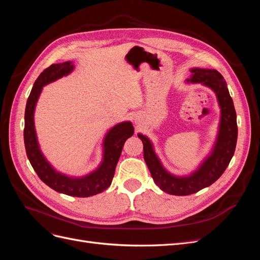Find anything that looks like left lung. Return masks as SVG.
<instances>
[{
	"instance_id": "obj_1",
	"label": "left lung",
	"mask_w": 260,
	"mask_h": 260,
	"mask_svg": "<svg viewBox=\"0 0 260 260\" xmlns=\"http://www.w3.org/2000/svg\"><path fill=\"white\" fill-rule=\"evenodd\" d=\"M192 77L187 81L202 83L216 93L221 109V118L217 141L211 154L204 162L187 177H177L169 174L162 167L158 157L153 149V144L147 137L139 133L138 137L143 142L144 160L151 172L154 182L164 192L171 195H190L201 191L217 181L226 169L235 151L238 140L237 113L232 98L226 88V82L219 72L215 69H191Z\"/></svg>"
}]
</instances>
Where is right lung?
<instances>
[{"label": "right lung", "mask_w": 260, "mask_h": 260, "mask_svg": "<svg viewBox=\"0 0 260 260\" xmlns=\"http://www.w3.org/2000/svg\"><path fill=\"white\" fill-rule=\"evenodd\" d=\"M73 61H65L60 64H53L44 69L38 77L34 88L30 92L25 111V129L23 140L27 157L31 166L43 182L56 192L77 196V198H89L96 195L111 185L117 162L122 151L125 140L133 136V125L130 121L116 124L107 132L104 139L103 161L100 167L82 178H70L55 170L40 151L38 144L34 114L36 104L40 96L42 88L50 82L67 76L74 70Z\"/></svg>", "instance_id": "right-lung-1"}]
</instances>
